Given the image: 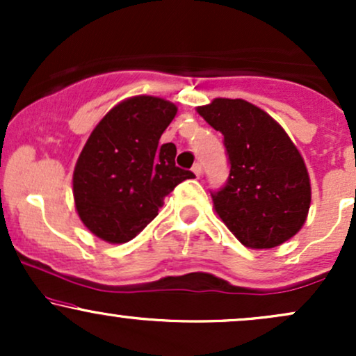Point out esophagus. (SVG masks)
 <instances>
[{
  "label": "esophagus",
  "instance_id": "esophagus-1",
  "mask_svg": "<svg viewBox=\"0 0 356 356\" xmlns=\"http://www.w3.org/2000/svg\"><path fill=\"white\" fill-rule=\"evenodd\" d=\"M192 172L197 175V177H199V175H201V172H202V164H201V162H195V164L192 165Z\"/></svg>",
  "mask_w": 356,
  "mask_h": 356
}]
</instances>
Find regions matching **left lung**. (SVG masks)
<instances>
[{
  "label": "left lung",
  "mask_w": 356,
  "mask_h": 356,
  "mask_svg": "<svg viewBox=\"0 0 356 356\" xmlns=\"http://www.w3.org/2000/svg\"><path fill=\"white\" fill-rule=\"evenodd\" d=\"M199 115L224 136L229 177L212 191L214 209L246 248L283 244L305 224L312 202L308 170L291 138L246 100L216 99Z\"/></svg>",
  "instance_id": "1"
}]
</instances>
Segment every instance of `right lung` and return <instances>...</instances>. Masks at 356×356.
I'll use <instances>...</instances> for the list:
<instances>
[{"instance_id": "1", "label": "right lung", "mask_w": 356, "mask_h": 356, "mask_svg": "<svg viewBox=\"0 0 356 356\" xmlns=\"http://www.w3.org/2000/svg\"><path fill=\"white\" fill-rule=\"evenodd\" d=\"M177 107L157 97L115 105L90 134L73 172L81 222L112 244L134 239L191 170L175 165L174 144L159 145Z\"/></svg>"}]
</instances>
